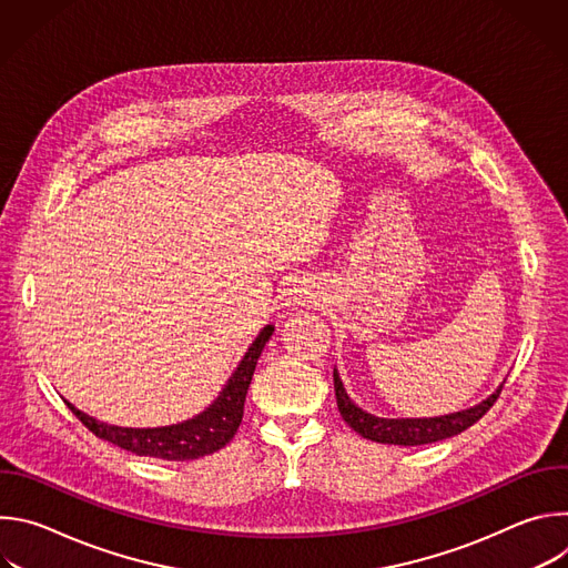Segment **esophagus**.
<instances>
[{
	"label": "esophagus",
	"mask_w": 568,
	"mask_h": 568,
	"mask_svg": "<svg viewBox=\"0 0 568 568\" xmlns=\"http://www.w3.org/2000/svg\"><path fill=\"white\" fill-rule=\"evenodd\" d=\"M312 298H314V294H312V290L303 283V281H296L287 292H285V305L287 307H301V305H307V303H312Z\"/></svg>",
	"instance_id": "1"
}]
</instances>
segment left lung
Segmentation results:
<instances>
[{"instance_id": "1", "label": "left lung", "mask_w": 568, "mask_h": 568, "mask_svg": "<svg viewBox=\"0 0 568 568\" xmlns=\"http://www.w3.org/2000/svg\"><path fill=\"white\" fill-rule=\"evenodd\" d=\"M335 395H337V407L342 418L364 438L375 440V443H386V445H404V447H414V445H429L443 438H452L467 427H471L476 420H480L485 414L490 412L493 404L497 402L504 384L480 404L465 412H456L449 416H438V418H377L359 409L357 404L348 397L342 377L335 368Z\"/></svg>"}]
</instances>
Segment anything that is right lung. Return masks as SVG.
<instances>
[{
    "instance_id": "obj_1",
    "label": "right lung",
    "mask_w": 568,
    "mask_h": 568,
    "mask_svg": "<svg viewBox=\"0 0 568 568\" xmlns=\"http://www.w3.org/2000/svg\"><path fill=\"white\" fill-rule=\"evenodd\" d=\"M274 333V326H265L256 342L250 346V351L242 357L233 375L229 377L222 393L215 397L209 409H204L200 416L169 425V427H154V429H132V427H116L108 423H99L97 418L75 409L71 402L67 407L73 412V416L83 423L94 436L128 449L136 456H152L164 460H193L206 454H213L222 449L233 434L237 432L242 423V412H245V397L247 388L252 384L256 362L270 342Z\"/></svg>"
}]
</instances>
